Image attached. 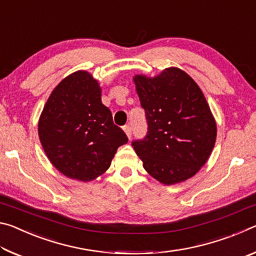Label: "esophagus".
Here are the masks:
<instances>
[{"instance_id":"obj_1","label":"esophagus","mask_w":256,"mask_h":256,"mask_svg":"<svg viewBox=\"0 0 256 256\" xmlns=\"http://www.w3.org/2000/svg\"><path fill=\"white\" fill-rule=\"evenodd\" d=\"M123 130H124L125 134H126V136H128V138H131V136H132V128H131V126H128V125H125V126H123Z\"/></svg>"}]
</instances>
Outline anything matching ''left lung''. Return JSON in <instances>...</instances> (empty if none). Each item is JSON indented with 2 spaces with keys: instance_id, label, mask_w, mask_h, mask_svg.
<instances>
[{
  "instance_id": "obj_1",
  "label": "left lung",
  "mask_w": 256,
  "mask_h": 256,
  "mask_svg": "<svg viewBox=\"0 0 256 256\" xmlns=\"http://www.w3.org/2000/svg\"><path fill=\"white\" fill-rule=\"evenodd\" d=\"M148 133L132 146L148 174L162 184L190 178L208 162L216 138V124L200 86L178 68L154 78H133Z\"/></svg>"
}]
</instances>
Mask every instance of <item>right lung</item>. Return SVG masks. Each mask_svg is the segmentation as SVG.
Segmentation results:
<instances>
[{
  "label": "right lung",
  "instance_id": "right-lung-1",
  "mask_svg": "<svg viewBox=\"0 0 256 256\" xmlns=\"http://www.w3.org/2000/svg\"><path fill=\"white\" fill-rule=\"evenodd\" d=\"M38 136L52 164L68 178L90 182L102 175L118 146L128 141L102 102V88L80 70L55 86L38 120Z\"/></svg>",
  "mask_w": 256,
  "mask_h": 256
}]
</instances>
